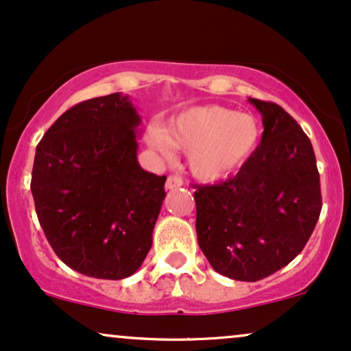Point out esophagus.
<instances>
[{
	"mask_svg": "<svg viewBox=\"0 0 351 351\" xmlns=\"http://www.w3.org/2000/svg\"><path fill=\"white\" fill-rule=\"evenodd\" d=\"M184 185V179L179 176H169L167 180H166V189L167 190H174V189H179Z\"/></svg>",
	"mask_w": 351,
	"mask_h": 351,
	"instance_id": "1",
	"label": "esophagus"
}]
</instances>
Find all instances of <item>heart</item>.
I'll return each instance as SVG.
<instances>
[{"label":"heart","instance_id":"1","mask_svg":"<svg viewBox=\"0 0 351 351\" xmlns=\"http://www.w3.org/2000/svg\"><path fill=\"white\" fill-rule=\"evenodd\" d=\"M262 138L258 120L250 114H237L223 106L193 107L180 114L167 130L153 127L146 141L162 158L172 146L189 153L193 176L202 180L223 179L252 158Z\"/></svg>","mask_w":351,"mask_h":351}]
</instances>
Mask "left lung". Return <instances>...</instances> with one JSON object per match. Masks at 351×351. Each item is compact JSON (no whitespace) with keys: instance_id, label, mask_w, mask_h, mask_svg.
Returning <instances> with one entry per match:
<instances>
[{"instance_id":"obj_1","label":"left lung","mask_w":351,"mask_h":351,"mask_svg":"<svg viewBox=\"0 0 351 351\" xmlns=\"http://www.w3.org/2000/svg\"><path fill=\"white\" fill-rule=\"evenodd\" d=\"M262 114V141L231 179L195 190L197 237L215 271L258 281L304 249L322 208L308 135L274 102L249 99Z\"/></svg>"}]
</instances>
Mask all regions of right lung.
I'll return each mask as SVG.
<instances>
[{
  "mask_svg": "<svg viewBox=\"0 0 351 351\" xmlns=\"http://www.w3.org/2000/svg\"><path fill=\"white\" fill-rule=\"evenodd\" d=\"M140 123L130 97L115 93L76 104L37 145L38 223L55 254L86 276L127 278L153 244L166 176L138 162Z\"/></svg>",
  "mask_w": 351,
  "mask_h": 351,
  "instance_id": "add662e5",
  "label": "right lung"
}]
</instances>
